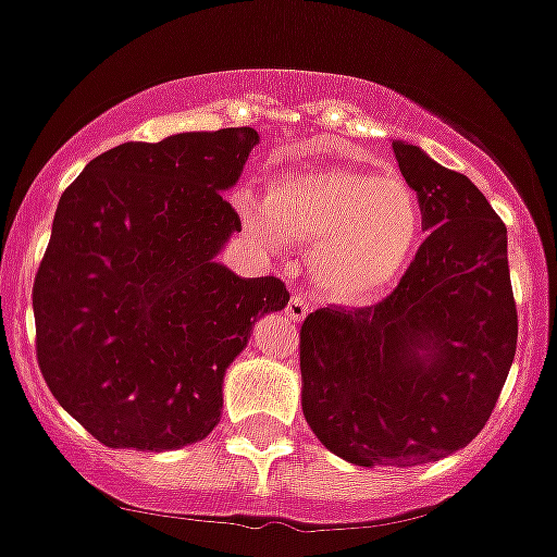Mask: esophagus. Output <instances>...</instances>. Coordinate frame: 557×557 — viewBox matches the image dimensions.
Masks as SVG:
<instances>
[{"instance_id":"34e87169","label":"esophagus","mask_w":557,"mask_h":557,"mask_svg":"<svg viewBox=\"0 0 557 557\" xmlns=\"http://www.w3.org/2000/svg\"><path fill=\"white\" fill-rule=\"evenodd\" d=\"M286 319H289V322H302V319L308 317V302H306V297L302 295H292L289 297V302H286Z\"/></svg>"}]
</instances>
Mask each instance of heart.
Segmentation results:
<instances>
[{
    "instance_id": "obj_1",
    "label": "heart",
    "mask_w": 557,
    "mask_h": 557,
    "mask_svg": "<svg viewBox=\"0 0 557 557\" xmlns=\"http://www.w3.org/2000/svg\"><path fill=\"white\" fill-rule=\"evenodd\" d=\"M255 240L308 246V278L333 302H371L414 257L422 235L417 191L398 175L295 168L273 175L262 206L238 200Z\"/></svg>"
}]
</instances>
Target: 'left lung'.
Instances as JSON below:
<instances>
[{
  "mask_svg": "<svg viewBox=\"0 0 557 557\" xmlns=\"http://www.w3.org/2000/svg\"><path fill=\"white\" fill-rule=\"evenodd\" d=\"M431 230L376 306L319 308L300 327L302 414L355 466H422L468 447L517 349L506 227L487 197L422 148L393 140Z\"/></svg>",
  "mask_w": 557,
  "mask_h": 557,
  "instance_id": "obj_1",
  "label": "left lung"
}]
</instances>
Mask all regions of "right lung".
I'll use <instances>...</instances> for the list:
<instances>
[{
  "label": "right lung",
  "instance_id": "right-lung-1",
  "mask_svg": "<svg viewBox=\"0 0 557 557\" xmlns=\"http://www.w3.org/2000/svg\"><path fill=\"white\" fill-rule=\"evenodd\" d=\"M251 126L121 143L64 189L35 276L37 362L97 442L164 453L222 420V384L260 317L289 302L276 276L216 262L240 233Z\"/></svg>",
  "mask_w": 557,
  "mask_h": 557
}]
</instances>
